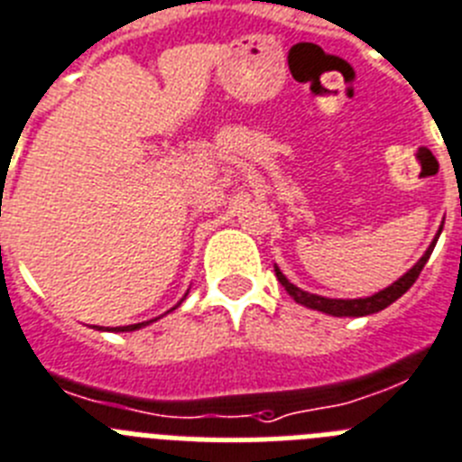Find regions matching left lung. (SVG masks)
I'll return each instance as SVG.
<instances>
[{
	"mask_svg": "<svg viewBox=\"0 0 462 462\" xmlns=\"http://www.w3.org/2000/svg\"><path fill=\"white\" fill-rule=\"evenodd\" d=\"M435 244H437V236H435V242L430 244V248H428V251L423 254V258H420L419 263H416L414 267H411V270L402 276V279H398L395 283H393V286L383 288V291H379L376 295H372V298H360V300L320 298V295H314V292L300 291L298 286H292L291 281L281 274L279 267H276L274 272H276V279H279L281 286L286 288L288 295H291V298L295 300L298 304H302V307L316 309V311H323V314H330V316H367V314H376V311H381V309H386L388 304H393L398 298H402L404 292L414 286V281L419 279L420 270H423L425 263H428V258H430Z\"/></svg>",
	"mask_w": 462,
	"mask_h": 462,
	"instance_id": "1",
	"label": "left lung"
}]
</instances>
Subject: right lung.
I'll use <instances>...</instances> for the list:
<instances>
[{
    "label": "right lung",
    "instance_id": "1",
    "mask_svg": "<svg viewBox=\"0 0 462 462\" xmlns=\"http://www.w3.org/2000/svg\"><path fill=\"white\" fill-rule=\"evenodd\" d=\"M146 326V323H136V326H123V328H111L114 332H127V330H136V328Z\"/></svg>",
    "mask_w": 462,
    "mask_h": 462
}]
</instances>
